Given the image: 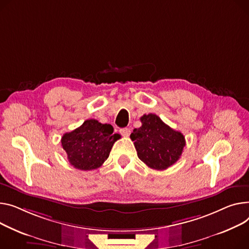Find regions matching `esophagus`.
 I'll use <instances>...</instances> for the list:
<instances>
[{"label": "esophagus", "instance_id": "34e87169", "mask_svg": "<svg viewBox=\"0 0 249 249\" xmlns=\"http://www.w3.org/2000/svg\"><path fill=\"white\" fill-rule=\"evenodd\" d=\"M120 133L124 136V137H128L130 135V129L129 128H121L120 129Z\"/></svg>", "mask_w": 249, "mask_h": 249}]
</instances>
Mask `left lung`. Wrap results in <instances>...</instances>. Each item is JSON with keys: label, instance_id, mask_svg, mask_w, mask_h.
<instances>
[{"label": "left lung", "instance_id": "left-lung-1", "mask_svg": "<svg viewBox=\"0 0 249 249\" xmlns=\"http://www.w3.org/2000/svg\"><path fill=\"white\" fill-rule=\"evenodd\" d=\"M140 121L142 126L135 128L130 135L139 159L152 169H167L183 152L185 137L155 114H145Z\"/></svg>", "mask_w": 249, "mask_h": 249}]
</instances>
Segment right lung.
Listing matches in <instances>:
<instances>
[{
  "instance_id": "1",
  "label": "right lung",
  "mask_w": 249,
  "mask_h": 249,
  "mask_svg": "<svg viewBox=\"0 0 249 249\" xmlns=\"http://www.w3.org/2000/svg\"><path fill=\"white\" fill-rule=\"evenodd\" d=\"M113 131L110 124L88 119L77 129L65 133L61 143L70 164L84 171L100 167L109 157L114 143L121 138Z\"/></svg>"
}]
</instances>
